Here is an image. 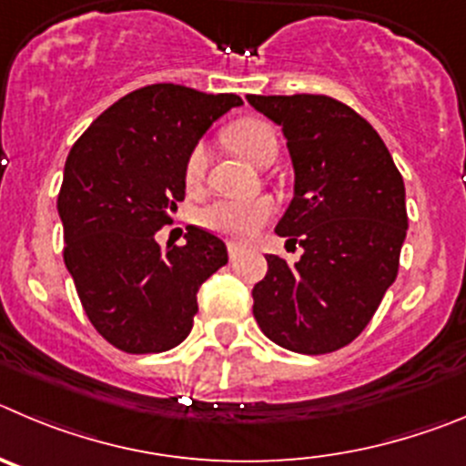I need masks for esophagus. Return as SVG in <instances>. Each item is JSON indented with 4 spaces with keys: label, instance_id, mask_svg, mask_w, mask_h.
I'll return each mask as SVG.
<instances>
[{
    "label": "esophagus",
    "instance_id": "1",
    "mask_svg": "<svg viewBox=\"0 0 466 466\" xmlns=\"http://www.w3.org/2000/svg\"><path fill=\"white\" fill-rule=\"evenodd\" d=\"M241 250H243V246H241V243H228V253H229V259H234V258H237V255L238 253H241Z\"/></svg>",
    "mask_w": 466,
    "mask_h": 466
}]
</instances>
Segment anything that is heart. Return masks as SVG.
<instances>
[{"label":"heart","mask_w":466,"mask_h":466,"mask_svg":"<svg viewBox=\"0 0 466 466\" xmlns=\"http://www.w3.org/2000/svg\"><path fill=\"white\" fill-rule=\"evenodd\" d=\"M228 144L232 146L234 153L241 155L243 160L259 167L267 155L276 153V134L271 125H267L264 120L246 118L228 129ZM207 144L192 146V150L187 153L186 165H183V181H186L187 190H197L202 183L204 171H207ZM271 216H274V202L267 197H258V199H216L199 211L197 220L208 232L243 241V238L253 237Z\"/></svg>","instance_id":"b5f03b06"}]
</instances>
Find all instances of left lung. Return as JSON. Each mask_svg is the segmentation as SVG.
<instances>
[{"mask_svg":"<svg viewBox=\"0 0 466 466\" xmlns=\"http://www.w3.org/2000/svg\"><path fill=\"white\" fill-rule=\"evenodd\" d=\"M283 127L295 197L276 225L299 262L267 255L253 288L259 329L292 353L322 355L348 346L374 318L395 283L406 238L400 169L371 125L325 95H248Z\"/></svg>","mask_w":466,"mask_h":466,"instance_id":"8db88e82","label":"left lung"}]
</instances>
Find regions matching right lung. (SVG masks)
Listing matches in <instances>:
<instances>
[{"mask_svg": "<svg viewBox=\"0 0 466 466\" xmlns=\"http://www.w3.org/2000/svg\"><path fill=\"white\" fill-rule=\"evenodd\" d=\"M232 92L207 95L174 83L129 92L69 150L57 211L65 264L86 316L118 350L162 353L190 334L199 285L228 264L223 238L190 225L186 243L160 248L186 197L183 165L229 108Z\"/></svg>", "mask_w": 466, "mask_h": 466, "instance_id": "add662e5", "label": "right lung"}]
</instances>
